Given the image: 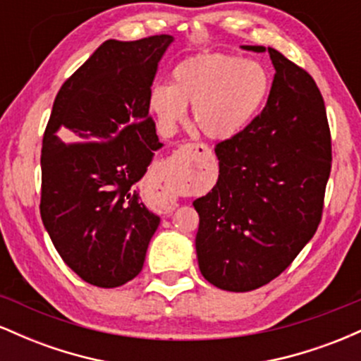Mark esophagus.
Instances as JSON below:
<instances>
[{
    "label": "esophagus",
    "mask_w": 361,
    "mask_h": 361,
    "mask_svg": "<svg viewBox=\"0 0 361 361\" xmlns=\"http://www.w3.org/2000/svg\"><path fill=\"white\" fill-rule=\"evenodd\" d=\"M192 147L197 149V151H198V149H200L202 154H204V156H209L210 154V149L207 147V146H204V144H195V146H192Z\"/></svg>",
    "instance_id": "obj_1"
}]
</instances>
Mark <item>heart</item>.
I'll list each match as a JSON object with an SVG mask.
<instances>
[{
    "instance_id": "obj_1",
    "label": "heart",
    "mask_w": 361,
    "mask_h": 361,
    "mask_svg": "<svg viewBox=\"0 0 361 361\" xmlns=\"http://www.w3.org/2000/svg\"><path fill=\"white\" fill-rule=\"evenodd\" d=\"M270 71L263 62L226 54L200 52L173 68L171 85L156 86L149 110L161 130L173 134L192 105L193 126L214 140H227L244 130L267 102Z\"/></svg>"
}]
</instances>
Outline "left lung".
Returning a JSON list of instances; mask_svg holds the SVG:
<instances>
[{"label":"left lung","mask_w":361,"mask_h":361,"mask_svg":"<svg viewBox=\"0 0 361 361\" xmlns=\"http://www.w3.org/2000/svg\"><path fill=\"white\" fill-rule=\"evenodd\" d=\"M268 52L275 78L267 106L215 146L217 183L193 202L198 268L227 292L263 287L297 258L321 222L331 173V134L316 81L283 54Z\"/></svg>","instance_id":"1"}]
</instances>
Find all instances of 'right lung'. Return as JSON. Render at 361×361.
<instances>
[{
    "mask_svg": "<svg viewBox=\"0 0 361 361\" xmlns=\"http://www.w3.org/2000/svg\"><path fill=\"white\" fill-rule=\"evenodd\" d=\"M173 40H106L54 100L40 156V215L64 263L97 287L139 275L161 222L137 183L163 147L149 94Z\"/></svg>",
    "mask_w": 361,
    "mask_h": 361,
    "instance_id": "right-lung-1",
    "label": "right lung"
}]
</instances>
